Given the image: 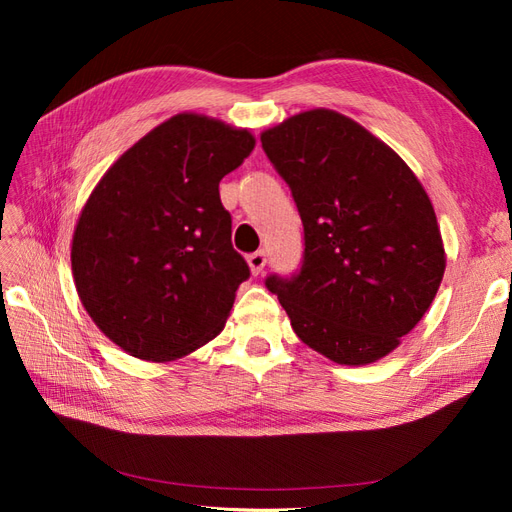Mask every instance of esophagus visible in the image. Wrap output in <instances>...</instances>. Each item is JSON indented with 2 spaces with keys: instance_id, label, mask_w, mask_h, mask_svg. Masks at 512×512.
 Here are the masks:
<instances>
[{
  "instance_id": "34e87169",
  "label": "esophagus",
  "mask_w": 512,
  "mask_h": 512,
  "mask_svg": "<svg viewBox=\"0 0 512 512\" xmlns=\"http://www.w3.org/2000/svg\"><path fill=\"white\" fill-rule=\"evenodd\" d=\"M247 265H250V269H252L254 275H260L262 269H265V265H267V254H265V250H258V252L247 256Z\"/></svg>"
}]
</instances>
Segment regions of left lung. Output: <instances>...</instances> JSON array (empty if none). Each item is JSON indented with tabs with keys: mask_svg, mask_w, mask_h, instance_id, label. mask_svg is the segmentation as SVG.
<instances>
[{
	"mask_svg": "<svg viewBox=\"0 0 512 512\" xmlns=\"http://www.w3.org/2000/svg\"><path fill=\"white\" fill-rule=\"evenodd\" d=\"M303 222L301 269L271 273L294 333L342 365H367L425 316L444 275L431 200L412 170L359 123L327 108L260 136Z\"/></svg>",
	"mask_w": 512,
	"mask_h": 512,
	"instance_id": "8db88e82",
	"label": "left lung"
}]
</instances>
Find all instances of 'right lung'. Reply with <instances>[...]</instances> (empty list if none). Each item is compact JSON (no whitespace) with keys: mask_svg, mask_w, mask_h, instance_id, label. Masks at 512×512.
Here are the masks:
<instances>
[{"mask_svg":"<svg viewBox=\"0 0 512 512\" xmlns=\"http://www.w3.org/2000/svg\"><path fill=\"white\" fill-rule=\"evenodd\" d=\"M254 136L181 113L106 170L72 239L76 292L100 331L132 356L173 361L224 329L250 277L232 247L220 181Z\"/></svg>","mask_w":512,"mask_h":512,"instance_id":"1","label":"right lung"}]
</instances>
